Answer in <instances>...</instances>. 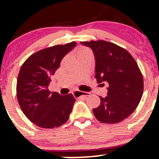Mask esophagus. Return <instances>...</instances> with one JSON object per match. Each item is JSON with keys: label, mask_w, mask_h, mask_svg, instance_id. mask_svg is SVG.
<instances>
[{"label": "esophagus", "mask_w": 159, "mask_h": 159, "mask_svg": "<svg viewBox=\"0 0 159 159\" xmlns=\"http://www.w3.org/2000/svg\"><path fill=\"white\" fill-rule=\"evenodd\" d=\"M73 95L75 97H81V96H84V97H87L90 95V93L88 92H82V91L75 90L73 92Z\"/></svg>", "instance_id": "34e87169"}]
</instances>
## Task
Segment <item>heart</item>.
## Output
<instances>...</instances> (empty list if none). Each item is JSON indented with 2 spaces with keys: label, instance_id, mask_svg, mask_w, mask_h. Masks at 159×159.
I'll list each match as a JSON object with an SVG mask.
<instances>
[{
  "label": "heart",
  "instance_id": "b5f03b06",
  "mask_svg": "<svg viewBox=\"0 0 159 159\" xmlns=\"http://www.w3.org/2000/svg\"><path fill=\"white\" fill-rule=\"evenodd\" d=\"M87 52V50H83V51H81V52Z\"/></svg>",
  "mask_w": 159,
  "mask_h": 159
}]
</instances>
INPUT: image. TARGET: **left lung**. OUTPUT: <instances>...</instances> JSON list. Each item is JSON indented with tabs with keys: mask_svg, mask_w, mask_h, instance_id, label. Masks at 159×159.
<instances>
[{
	"mask_svg": "<svg viewBox=\"0 0 159 159\" xmlns=\"http://www.w3.org/2000/svg\"><path fill=\"white\" fill-rule=\"evenodd\" d=\"M81 43L94 53L97 83L109 85L107 96H100L99 106L93 109L95 116L102 123L123 121L135 110L143 92V75L135 60L125 48L110 42Z\"/></svg>",
	"mask_w": 159,
	"mask_h": 159,
	"instance_id": "left-lung-1",
	"label": "left lung"
}]
</instances>
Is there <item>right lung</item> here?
I'll return each mask as SVG.
<instances>
[{
  "label": "right lung",
  "mask_w": 159,
  "mask_h": 159,
  "mask_svg": "<svg viewBox=\"0 0 159 159\" xmlns=\"http://www.w3.org/2000/svg\"><path fill=\"white\" fill-rule=\"evenodd\" d=\"M76 45L72 42L38 51L20 69L16 84L18 102L24 114L37 126L53 129L69 119L75 102L73 95L51 93L48 85L62 59Z\"/></svg>",
  "instance_id": "obj_1"
}]
</instances>
